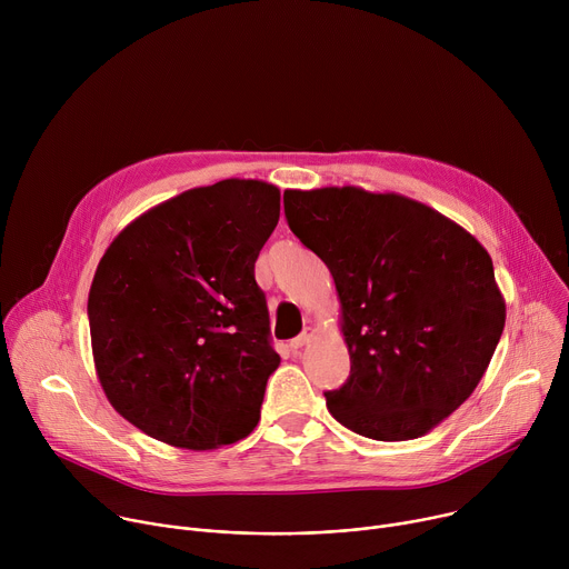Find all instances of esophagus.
Listing matches in <instances>:
<instances>
[{
  "instance_id": "esophagus-1",
  "label": "esophagus",
  "mask_w": 569,
  "mask_h": 569,
  "mask_svg": "<svg viewBox=\"0 0 569 569\" xmlns=\"http://www.w3.org/2000/svg\"><path fill=\"white\" fill-rule=\"evenodd\" d=\"M315 336V329H310V327H306L303 331H301V336H297L292 342H290V347L292 349H301L303 345H308V340Z\"/></svg>"
}]
</instances>
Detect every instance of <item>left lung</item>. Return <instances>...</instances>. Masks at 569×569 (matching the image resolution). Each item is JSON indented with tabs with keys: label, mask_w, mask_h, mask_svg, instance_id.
Returning <instances> with one entry per match:
<instances>
[{
	"label": "left lung",
	"mask_w": 569,
	"mask_h": 569,
	"mask_svg": "<svg viewBox=\"0 0 569 569\" xmlns=\"http://www.w3.org/2000/svg\"><path fill=\"white\" fill-rule=\"evenodd\" d=\"M292 233L333 274L351 373L329 412L376 441L423 437L475 391L505 331L493 261L475 236L398 193H283Z\"/></svg>",
	"instance_id": "1"
}]
</instances>
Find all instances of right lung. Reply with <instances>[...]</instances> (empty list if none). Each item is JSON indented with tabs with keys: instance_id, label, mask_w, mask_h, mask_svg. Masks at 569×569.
<instances>
[{
	"instance_id": "obj_1",
	"label": "right lung",
	"mask_w": 569,
	"mask_h": 569,
	"mask_svg": "<svg viewBox=\"0 0 569 569\" xmlns=\"http://www.w3.org/2000/svg\"><path fill=\"white\" fill-rule=\"evenodd\" d=\"M281 193L259 180L184 191L132 220L88 299L92 353L112 408L187 450L246 439L270 373V315L254 279Z\"/></svg>"
}]
</instances>
